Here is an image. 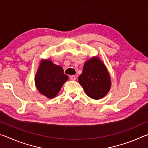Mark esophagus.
<instances>
[{
	"mask_svg": "<svg viewBox=\"0 0 148 148\" xmlns=\"http://www.w3.org/2000/svg\"><path fill=\"white\" fill-rule=\"evenodd\" d=\"M71 80H73V81H74V80H76V76H74V75H72V76H71Z\"/></svg>",
	"mask_w": 148,
	"mask_h": 148,
	"instance_id": "1",
	"label": "esophagus"
}]
</instances>
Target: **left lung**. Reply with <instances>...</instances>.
Returning <instances> with one entry per match:
<instances>
[{
    "label": "left lung",
    "mask_w": 148,
    "mask_h": 148,
    "mask_svg": "<svg viewBox=\"0 0 148 148\" xmlns=\"http://www.w3.org/2000/svg\"><path fill=\"white\" fill-rule=\"evenodd\" d=\"M78 82L87 96L95 100L106 96L111 87L109 72L99 57H92L86 61Z\"/></svg>",
    "instance_id": "obj_1"
}]
</instances>
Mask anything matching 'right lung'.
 Returning <instances> with one entry per match:
<instances>
[{
  "instance_id": "1",
  "label": "right lung",
  "mask_w": 148,
  "mask_h": 148,
  "mask_svg": "<svg viewBox=\"0 0 148 148\" xmlns=\"http://www.w3.org/2000/svg\"><path fill=\"white\" fill-rule=\"evenodd\" d=\"M69 79L59 65L49 59L42 60L34 77L36 89L40 93L48 99L57 96L61 87Z\"/></svg>"
}]
</instances>
